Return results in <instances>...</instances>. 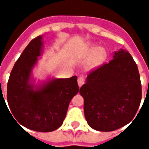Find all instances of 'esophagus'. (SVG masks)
Segmentation results:
<instances>
[{"mask_svg": "<svg viewBox=\"0 0 149 149\" xmlns=\"http://www.w3.org/2000/svg\"><path fill=\"white\" fill-rule=\"evenodd\" d=\"M84 78L82 77H79L78 78V85L79 87H81V86H82V85L84 84Z\"/></svg>", "mask_w": 149, "mask_h": 149, "instance_id": "esophagus-1", "label": "esophagus"}]
</instances>
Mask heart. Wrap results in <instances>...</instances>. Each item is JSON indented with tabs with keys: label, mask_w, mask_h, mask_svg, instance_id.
<instances>
[{
	"label": "heart",
	"mask_w": 149,
	"mask_h": 149,
	"mask_svg": "<svg viewBox=\"0 0 149 149\" xmlns=\"http://www.w3.org/2000/svg\"><path fill=\"white\" fill-rule=\"evenodd\" d=\"M106 57V52L102 47H98L95 51V54L92 59L88 63V68H94L97 67L104 61Z\"/></svg>",
	"instance_id": "1"
}]
</instances>
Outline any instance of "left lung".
Masks as SVG:
<instances>
[{"label": "left lung", "instance_id": "left-lung-1", "mask_svg": "<svg viewBox=\"0 0 149 149\" xmlns=\"http://www.w3.org/2000/svg\"><path fill=\"white\" fill-rule=\"evenodd\" d=\"M108 63L91 71L80 88L84 113L92 129L109 132L128 124L140 105L142 86L130 54L120 49Z\"/></svg>", "mask_w": 149, "mask_h": 149}]
</instances>
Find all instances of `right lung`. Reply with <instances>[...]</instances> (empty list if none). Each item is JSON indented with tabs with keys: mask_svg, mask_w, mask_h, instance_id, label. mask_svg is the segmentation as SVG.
<instances>
[{
	"mask_svg": "<svg viewBox=\"0 0 149 149\" xmlns=\"http://www.w3.org/2000/svg\"><path fill=\"white\" fill-rule=\"evenodd\" d=\"M42 48V36H39L22 51L10 75L7 98L15 120L29 130L46 132L62 125L69 104L79 88L77 76L35 84L32 71Z\"/></svg>",
	"mask_w": 149,
	"mask_h": 149,
	"instance_id": "right-lung-1",
	"label": "right lung"
}]
</instances>
